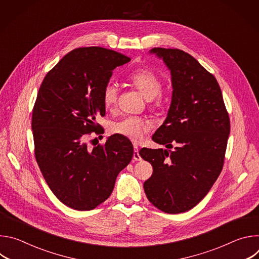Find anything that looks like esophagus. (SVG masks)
I'll list each match as a JSON object with an SVG mask.
<instances>
[{
    "mask_svg": "<svg viewBox=\"0 0 259 259\" xmlns=\"http://www.w3.org/2000/svg\"><path fill=\"white\" fill-rule=\"evenodd\" d=\"M133 160L135 161H141V157L139 155L138 152V146L136 144H134V154H133Z\"/></svg>",
    "mask_w": 259,
    "mask_h": 259,
    "instance_id": "1",
    "label": "esophagus"
}]
</instances>
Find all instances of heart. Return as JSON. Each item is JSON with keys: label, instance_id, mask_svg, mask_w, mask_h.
<instances>
[{"label": "heart", "instance_id": "heart-1", "mask_svg": "<svg viewBox=\"0 0 259 259\" xmlns=\"http://www.w3.org/2000/svg\"><path fill=\"white\" fill-rule=\"evenodd\" d=\"M128 81L146 98L160 101V91L162 88L161 79L149 68L135 69L128 77ZM118 88L114 84L105 86L102 93V101L106 108L113 107L117 103ZM112 132L125 136L133 141H140L149 131V124L138 117H125L112 125Z\"/></svg>", "mask_w": 259, "mask_h": 259}]
</instances>
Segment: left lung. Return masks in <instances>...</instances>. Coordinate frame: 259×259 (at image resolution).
<instances>
[{
    "label": "left lung",
    "mask_w": 259,
    "mask_h": 259,
    "mask_svg": "<svg viewBox=\"0 0 259 259\" xmlns=\"http://www.w3.org/2000/svg\"><path fill=\"white\" fill-rule=\"evenodd\" d=\"M151 53L170 69L173 91L167 118L153 135L167 150L139 151L154 169L143 189L155 207L177 214L201 202L218 178L231 124L215 77L197 59L179 49Z\"/></svg>",
    "instance_id": "obj_1"
}]
</instances>
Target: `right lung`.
I'll return each instance as SVG.
<instances>
[{
  "label": "right lung",
  "instance_id": "obj_1",
  "mask_svg": "<svg viewBox=\"0 0 259 259\" xmlns=\"http://www.w3.org/2000/svg\"><path fill=\"white\" fill-rule=\"evenodd\" d=\"M130 61L101 47L77 48L47 73L32 109L34 155L52 193L64 205L92 210L112 194L118 174L133 157L131 141L112 135L90 149L105 115L102 93L113 70Z\"/></svg>",
  "mask_w": 259,
  "mask_h": 259
}]
</instances>
